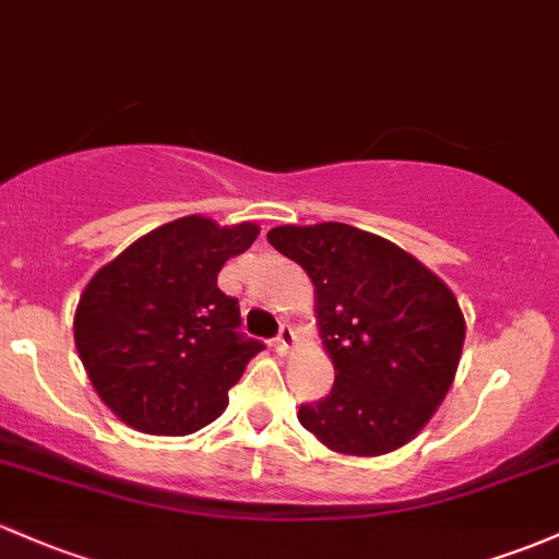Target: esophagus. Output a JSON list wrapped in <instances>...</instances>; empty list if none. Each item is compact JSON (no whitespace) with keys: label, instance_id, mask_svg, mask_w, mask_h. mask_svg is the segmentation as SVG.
I'll use <instances>...</instances> for the list:
<instances>
[{"label":"esophagus","instance_id":"34e87169","mask_svg":"<svg viewBox=\"0 0 559 559\" xmlns=\"http://www.w3.org/2000/svg\"><path fill=\"white\" fill-rule=\"evenodd\" d=\"M293 346H296V330L287 325V322H282L277 338H274V349L280 354H290Z\"/></svg>","mask_w":559,"mask_h":559}]
</instances>
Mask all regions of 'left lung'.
<instances>
[{"label":"left lung","instance_id":"8db88e82","mask_svg":"<svg viewBox=\"0 0 559 559\" xmlns=\"http://www.w3.org/2000/svg\"><path fill=\"white\" fill-rule=\"evenodd\" d=\"M266 239L311 277L335 368L328 397L301 405L298 421L346 455L411 442L445 400L464 349L450 287L394 242L346 224L277 226Z\"/></svg>","mask_w":559,"mask_h":559}]
</instances>
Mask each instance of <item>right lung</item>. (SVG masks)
Wrapping results in <instances>:
<instances>
[{
  "mask_svg": "<svg viewBox=\"0 0 559 559\" xmlns=\"http://www.w3.org/2000/svg\"><path fill=\"white\" fill-rule=\"evenodd\" d=\"M255 224L170 221L98 269L74 314V341L98 397L146 435L183 437L224 413L229 389L263 349L239 333L237 298L218 287Z\"/></svg>",
  "mask_w": 559,
  "mask_h": 559,
  "instance_id": "obj_1",
  "label": "right lung"
}]
</instances>
